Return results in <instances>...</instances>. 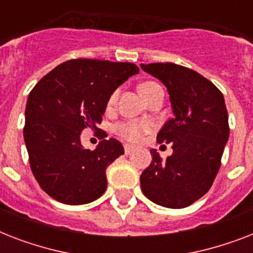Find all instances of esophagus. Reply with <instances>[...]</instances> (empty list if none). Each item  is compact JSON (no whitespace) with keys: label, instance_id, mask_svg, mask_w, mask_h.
<instances>
[{"label":"esophagus","instance_id":"34e87169","mask_svg":"<svg viewBox=\"0 0 253 253\" xmlns=\"http://www.w3.org/2000/svg\"><path fill=\"white\" fill-rule=\"evenodd\" d=\"M134 151H135V148L132 146H128V144H126V146H125V154L126 155H131L132 152H134Z\"/></svg>","mask_w":253,"mask_h":253}]
</instances>
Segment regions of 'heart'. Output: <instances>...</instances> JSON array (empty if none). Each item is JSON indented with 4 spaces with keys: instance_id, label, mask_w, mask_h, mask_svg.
Wrapping results in <instances>:
<instances>
[{
    "instance_id": "b5f03b06",
    "label": "heart",
    "mask_w": 253,
    "mask_h": 253,
    "mask_svg": "<svg viewBox=\"0 0 253 253\" xmlns=\"http://www.w3.org/2000/svg\"><path fill=\"white\" fill-rule=\"evenodd\" d=\"M159 84L156 83H144V84L140 85V93L142 95L146 93V91L151 90L152 87L158 86ZM117 98H118V91H114L113 94L110 95L109 98V106H113L115 102H117ZM152 130V123L151 122H134V121H128V122H122L117 125L115 127V131L117 134L121 136V138L126 139L128 142L138 143L142 140L143 135L150 132Z\"/></svg>"
}]
</instances>
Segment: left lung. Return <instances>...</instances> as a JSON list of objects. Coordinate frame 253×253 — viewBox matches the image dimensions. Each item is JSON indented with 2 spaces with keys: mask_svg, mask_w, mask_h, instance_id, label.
<instances>
[{
  "mask_svg": "<svg viewBox=\"0 0 253 253\" xmlns=\"http://www.w3.org/2000/svg\"><path fill=\"white\" fill-rule=\"evenodd\" d=\"M168 89L172 119L159 131V143H173L164 162L151 150L152 163L143 170V194L170 209L186 208L209 192L220 168L230 135L222 91L193 69L173 63L140 64Z\"/></svg>",
  "mask_w": 253,
  "mask_h": 253,
  "instance_id": "8db88e82",
  "label": "left lung"
}]
</instances>
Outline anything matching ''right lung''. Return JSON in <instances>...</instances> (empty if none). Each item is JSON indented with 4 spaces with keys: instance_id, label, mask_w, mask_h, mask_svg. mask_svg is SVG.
Instances as JSON below:
<instances>
[{
    "instance_id": "1",
    "label": "right lung",
    "mask_w": 253,
    "mask_h": 253,
    "mask_svg": "<svg viewBox=\"0 0 253 253\" xmlns=\"http://www.w3.org/2000/svg\"><path fill=\"white\" fill-rule=\"evenodd\" d=\"M139 68L132 63L73 59L57 65L30 91L23 136L38 184L53 200L84 205L102 196L106 168L125 154L117 139L95 150L81 146V131L99 130L113 91Z\"/></svg>"
}]
</instances>
